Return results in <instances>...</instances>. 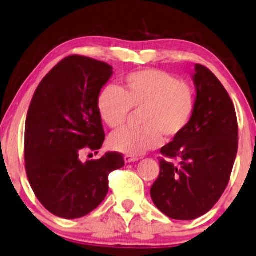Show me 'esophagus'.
<instances>
[{
	"label": "esophagus",
	"instance_id": "obj_1",
	"mask_svg": "<svg viewBox=\"0 0 256 256\" xmlns=\"http://www.w3.org/2000/svg\"><path fill=\"white\" fill-rule=\"evenodd\" d=\"M138 156H124V162L127 164H130V162H138Z\"/></svg>",
	"mask_w": 256,
	"mask_h": 256
}]
</instances>
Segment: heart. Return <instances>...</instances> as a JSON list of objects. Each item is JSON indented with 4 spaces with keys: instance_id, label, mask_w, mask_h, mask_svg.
I'll list each match as a JSON object with an SVG mask.
<instances>
[{
    "instance_id": "obj_1",
    "label": "heart",
    "mask_w": 256,
    "mask_h": 256,
    "mask_svg": "<svg viewBox=\"0 0 256 256\" xmlns=\"http://www.w3.org/2000/svg\"><path fill=\"white\" fill-rule=\"evenodd\" d=\"M132 110H138V129L112 134L109 144L115 152L138 156L162 142L174 140L190 124L196 109V91L185 80L158 68L132 72L121 86L103 88L97 96L100 118L112 129L124 126Z\"/></svg>"
}]
</instances>
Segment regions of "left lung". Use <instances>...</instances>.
Here are the masks:
<instances>
[{
  "mask_svg": "<svg viewBox=\"0 0 256 256\" xmlns=\"http://www.w3.org/2000/svg\"><path fill=\"white\" fill-rule=\"evenodd\" d=\"M196 109L180 136L160 150L178 159H162L150 188L156 206L170 218L190 220L206 214L224 192L238 154V128L234 104L215 74L196 64L192 74Z\"/></svg>",
  "mask_w": 256,
  "mask_h": 256,
  "instance_id": "8db88e82",
  "label": "left lung"
}]
</instances>
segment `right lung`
Listing matches in <instances>:
<instances>
[{
  "label": "right lung",
  "mask_w": 256,
  "mask_h": 256,
  "mask_svg": "<svg viewBox=\"0 0 256 256\" xmlns=\"http://www.w3.org/2000/svg\"><path fill=\"white\" fill-rule=\"evenodd\" d=\"M112 74L106 62L70 56L45 76L32 98L24 127L27 176L40 203L62 218L96 209L108 194L109 173L124 166L116 152L80 159L103 144L97 96Z\"/></svg>",
  "instance_id": "obj_1"
}]
</instances>
